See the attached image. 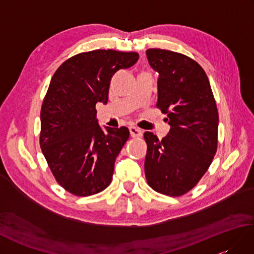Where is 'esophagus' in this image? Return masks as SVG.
Returning <instances> with one entry per match:
<instances>
[{"instance_id": "esophagus-1", "label": "esophagus", "mask_w": 254, "mask_h": 254, "mask_svg": "<svg viewBox=\"0 0 254 254\" xmlns=\"http://www.w3.org/2000/svg\"><path fill=\"white\" fill-rule=\"evenodd\" d=\"M130 133L133 137H142V135H143L142 130H139L138 127H130Z\"/></svg>"}]
</instances>
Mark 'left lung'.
<instances>
[{
  "mask_svg": "<svg viewBox=\"0 0 254 254\" xmlns=\"http://www.w3.org/2000/svg\"><path fill=\"white\" fill-rule=\"evenodd\" d=\"M158 73L157 107L166 113L169 133L161 141L145 132V177L155 191L180 196L195 187L217 149L218 112L206 73L181 53L146 50Z\"/></svg>",
  "mask_w": 254,
  "mask_h": 254,
  "instance_id": "8db88e82",
  "label": "left lung"
}]
</instances>
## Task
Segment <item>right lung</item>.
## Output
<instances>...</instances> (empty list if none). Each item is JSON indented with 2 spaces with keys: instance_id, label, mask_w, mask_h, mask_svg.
Instances as JSON below:
<instances>
[{
  "instance_id": "right-lung-1",
  "label": "right lung",
  "mask_w": 254,
  "mask_h": 254,
  "mask_svg": "<svg viewBox=\"0 0 254 254\" xmlns=\"http://www.w3.org/2000/svg\"><path fill=\"white\" fill-rule=\"evenodd\" d=\"M137 60L136 52L98 49L69 58L53 74L41 107L40 147L59 185L74 195H93L110 185L130 132L102 130L96 104H107L113 75Z\"/></svg>"
}]
</instances>
